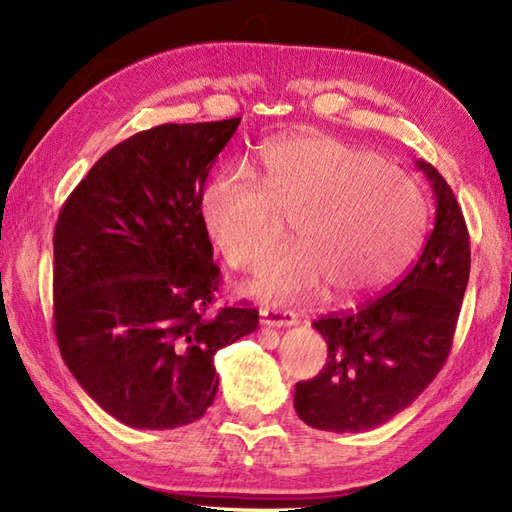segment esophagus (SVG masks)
Segmentation results:
<instances>
[{
  "mask_svg": "<svg viewBox=\"0 0 512 512\" xmlns=\"http://www.w3.org/2000/svg\"><path fill=\"white\" fill-rule=\"evenodd\" d=\"M259 314H262V323L270 325V328H290V325H297V317L288 310L264 308Z\"/></svg>",
  "mask_w": 512,
  "mask_h": 512,
  "instance_id": "34e87169",
  "label": "esophagus"
}]
</instances>
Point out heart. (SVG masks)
Instances as JSON below:
<instances>
[{"label": "heart", "mask_w": 512, "mask_h": 512, "mask_svg": "<svg viewBox=\"0 0 512 512\" xmlns=\"http://www.w3.org/2000/svg\"><path fill=\"white\" fill-rule=\"evenodd\" d=\"M259 182L222 169L204 184L200 220L233 268H253L292 218L297 242L264 259L248 292L290 303L323 286L347 301L383 286L407 262L427 222L409 173L378 154L323 134H297L259 149Z\"/></svg>", "instance_id": "obj_1"}]
</instances>
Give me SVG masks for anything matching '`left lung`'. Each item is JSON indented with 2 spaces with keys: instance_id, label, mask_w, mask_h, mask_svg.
Here are the masks:
<instances>
[{
  "instance_id": "left-lung-1",
  "label": "left lung",
  "mask_w": 512,
  "mask_h": 512,
  "mask_svg": "<svg viewBox=\"0 0 512 512\" xmlns=\"http://www.w3.org/2000/svg\"><path fill=\"white\" fill-rule=\"evenodd\" d=\"M416 165L436 198V224L394 290L312 323L328 343V361L295 385V411L312 429L380 427L429 387L449 356L469 284V231L447 180L429 162Z\"/></svg>"
}]
</instances>
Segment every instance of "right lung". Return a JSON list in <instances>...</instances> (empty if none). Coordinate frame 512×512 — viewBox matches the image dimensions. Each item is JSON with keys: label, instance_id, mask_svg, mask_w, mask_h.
<instances>
[{"label": "right lung", "instance_id": "obj_1", "mask_svg": "<svg viewBox=\"0 0 512 512\" xmlns=\"http://www.w3.org/2000/svg\"><path fill=\"white\" fill-rule=\"evenodd\" d=\"M242 118L160 125L107 151L54 228V334L85 394L134 429H176L213 405L220 347L253 308L209 312L220 284L200 195Z\"/></svg>", "mask_w": 512, "mask_h": 512}]
</instances>
